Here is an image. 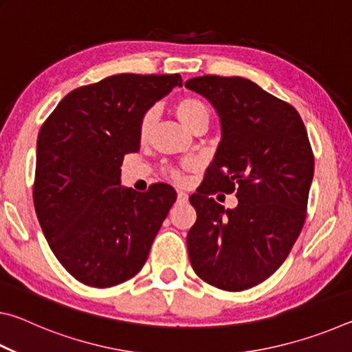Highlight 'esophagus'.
Wrapping results in <instances>:
<instances>
[{
  "mask_svg": "<svg viewBox=\"0 0 352 352\" xmlns=\"http://www.w3.org/2000/svg\"><path fill=\"white\" fill-rule=\"evenodd\" d=\"M177 199H178V201H180V204H186V201H188V194L183 192V190H178Z\"/></svg>",
  "mask_w": 352,
  "mask_h": 352,
  "instance_id": "esophagus-1",
  "label": "esophagus"
}]
</instances>
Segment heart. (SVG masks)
Listing matches in <instances>:
<instances>
[{
    "label": "heart",
    "instance_id": "b5f03b06",
    "mask_svg": "<svg viewBox=\"0 0 352 352\" xmlns=\"http://www.w3.org/2000/svg\"><path fill=\"white\" fill-rule=\"evenodd\" d=\"M175 115L180 119L182 124L186 129H189L190 132H197V130H206L208 124H210L211 119V113L208 105L204 102V100L194 96H188L178 100L175 104ZM155 126V111L148 110L144 116L141 119L140 124V135L142 140H146L148 135H151L152 129ZM170 177L174 178L175 182H183V175L182 172L178 170H170Z\"/></svg>",
    "mask_w": 352,
    "mask_h": 352
}]
</instances>
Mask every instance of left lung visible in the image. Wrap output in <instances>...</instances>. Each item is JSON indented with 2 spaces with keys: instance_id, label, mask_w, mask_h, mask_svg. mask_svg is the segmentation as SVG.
I'll list each match as a JSON object with an SVG mask.
<instances>
[{
  "instance_id": "8db88e82",
  "label": "left lung",
  "mask_w": 352,
  "mask_h": 352,
  "mask_svg": "<svg viewBox=\"0 0 352 352\" xmlns=\"http://www.w3.org/2000/svg\"><path fill=\"white\" fill-rule=\"evenodd\" d=\"M184 87L210 100L220 140L205 183L189 197L194 272L214 287L241 292L265 281L287 258L306 219L314 178L307 132L290 104L243 77L200 76ZM236 192L225 210L210 194Z\"/></svg>"
}]
</instances>
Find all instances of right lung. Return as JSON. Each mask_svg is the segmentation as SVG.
I'll return each instance as SVG.
<instances>
[{
	"instance_id": "add662e5",
	"label": "right lung",
	"mask_w": 352,
	"mask_h": 352,
	"mask_svg": "<svg viewBox=\"0 0 352 352\" xmlns=\"http://www.w3.org/2000/svg\"><path fill=\"white\" fill-rule=\"evenodd\" d=\"M180 74H115L67 94L37 140L34 205L60 264L91 287L133 278L177 199L169 184L121 186L124 155L140 151V124Z\"/></svg>"
}]
</instances>
